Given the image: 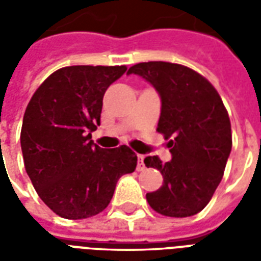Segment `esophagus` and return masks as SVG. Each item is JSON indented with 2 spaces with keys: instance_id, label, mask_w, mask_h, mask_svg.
I'll list each match as a JSON object with an SVG mask.
<instances>
[{
  "instance_id": "1",
  "label": "esophagus",
  "mask_w": 261,
  "mask_h": 261,
  "mask_svg": "<svg viewBox=\"0 0 261 261\" xmlns=\"http://www.w3.org/2000/svg\"><path fill=\"white\" fill-rule=\"evenodd\" d=\"M137 158H138V164H137V170H138V172H142V170L145 169V165H144V155H138Z\"/></svg>"
}]
</instances>
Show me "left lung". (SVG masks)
<instances>
[{
	"instance_id": "8db88e82",
	"label": "left lung",
	"mask_w": 261,
	"mask_h": 261,
	"mask_svg": "<svg viewBox=\"0 0 261 261\" xmlns=\"http://www.w3.org/2000/svg\"><path fill=\"white\" fill-rule=\"evenodd\" d=\"M158 91L162 102L156 131L169 140L172 159L147 156L144 164L164 176L147 201L156 213L185 218L207 205L224 176L232 148L228 112L217 89L194 69L149 61L130 67Z\"/></svg>"
}]
</instances>
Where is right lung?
<instances>
[{"mask_svg": "<svg viewBox=\"0 0 261 261\" xmlns=\"http://www.w3.org/2000/svg\"><path fill=\"white\" fill-rule=\"evenodd\" d=\"M125 65H72L57 69L26 108L20 147L25 169L43 202L67 219L102 213L116 183L133 173L137 155L121 145L103 149L92 141L100 124L103 95Z\"/></svg>", "mask_w": 261, "mask_h": 261, "instance_id": "obj_1", "label": "right lung"}]
</instances>
